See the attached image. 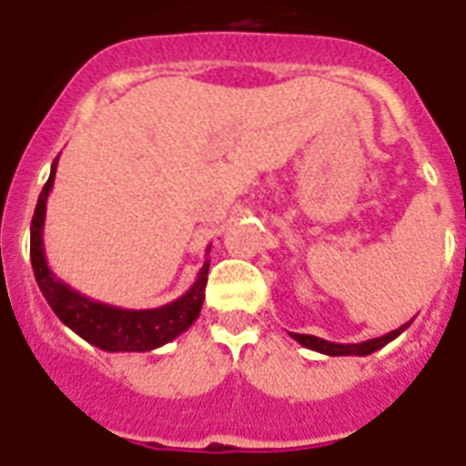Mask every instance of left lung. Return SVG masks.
<instances>
[{
  "instance_id": "left-lung-1",
  "label": "left lung",
  "mask_w": 466,
  "mask_h": 466,
  "mask_svg": "<svg viewBox=\"0 0 466 466\" xmlns=\"http://www.w3.org/2000/svg\"><path fill=\"white\" fill-rule=\"evenodd\" d=\"M414 319H409L407 325H401L400 329H394V332H387L382 337L368 339V341H359V344H337V341H327V339L312 337V334H291L296 339L298 344H303L305 349H312V351L327 353V356H368V353L378 351L382 346H387L392 339L400 337L409 325H411Z\"/></svg>"
}]
</instances>
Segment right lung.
Returning a JSON list of instances; mask_svg holds the SVG:
<instances>
[{
	"label": "right lung",
	"instance_id": "add662e5",
	"mask_svg": "<svg viewBox=\"0 0 466 466\" xmlns=\"http://www.w3.org/2000/svg\"><path fill=\"white\" fill-rule=\"evenodd\" d=\"M57 158L52 163L50 177H47L43 192H40L38 204H35V214H33L31 221L33 274H35L40 291H43L45 300L55 310V315L72 332L86 339L88 344L113 353L154 351L158 346L173 341L175 337H180L185 329L192 327V322L202 312L204 286H207V274H209V259H204L202 269H199L195 284H192V289L187 293H182L173 303H166L161 308H151V310H127V308H115V305L93 300V298L84 296V293L74 291L72 286L65 284L47 267L43 248V226L45 209H47V197H50V189L55 185Z\"/></svg>",
	"mask_w": 466,
	"mask_h": 466
}]
</instances>
